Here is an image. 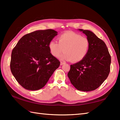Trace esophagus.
I'll return each instance as SVG.
<instances>
[{
  "label": "esophagus",
  "instance_id": "1",
  "mask_svg": "<svg viewBox=\"0 0 120 120\" xmlns=\"http://www.w3.org/2000/svg\"><path fill=\"white\" fill-rule=\"evenodd\" d=\"M65 62H60V65H63V64H65Z\"/></svg>",
  "mask_w": 120,
  "mask_h": 120
}]
</instances>
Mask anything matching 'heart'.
<instances>
[{"label": "heart", "mask_w": 120, "mask_h": 120, "mask_svg": "<svg viewBox=\"0 0 120 120\" xmlns=\"http://www.w3.org/2000/svg\"><path fill=\"white\" fill-rule=\"evenodd\" d=\"M58 43L52 41L48 48L52 55L56 57L59 56L61 60L77 62L86 57L90 47V41L87 38L72 31H68L60 35L58 38Z\"/></svg>", "instance_id": "heart-1"}]
</instances>
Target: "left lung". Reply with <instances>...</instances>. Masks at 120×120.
<instances>
[{
	"label": "left lung",
	"instance_id": "obj_1",
	"mask_svg": "<svg viewBox=\"0 0 120 120\" xmlns=\"http://www.w3.org/2000/svg\"><path fill=\"white\" fill-rule=\"evenodd\" d=\"M90 41V47L86 57L71 65L68 76L77 90L91 91L98 88L110 72L111 56L103 41L88 30L78 29Z\"/></svg>",
	"mask_w": 120,
	"mask_h": 120
}]
</instances>
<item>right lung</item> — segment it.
<instances>
[{
  "label": "right lung",
  "mask_w": 120,
  "mask_h": 120,
  "mask_svg": "<svg viewBox=\"0 0 120 120\" xmlns=\"http://www.w3.org/2000/svg\"><path fill=\"white\" fill-rule=\"evenodd\" d=\"M58 32L40 30L24 35L12 50L11 72L22 87L38 90L45 86L60 62L50 53L48 44Z\"/></svg>",
  "instance_id": "obj_1"
}]
</instances>
